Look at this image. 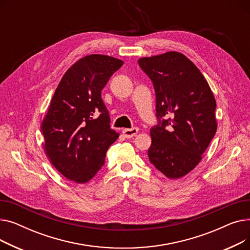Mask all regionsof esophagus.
I'll use <instances>...</instances> for the list:
<instances>
[{
    "mask_svg": "<svg viewBox=\"0 0 250 250\" xmlns=\"http://www.w3.org/2000/svg\"><path fill=\"white\" fill-rule=\"evenodd\" d=\"M138 132H139V128H138L137 126H134V127H132V128H125V129L123 130V134L125 135V138L129 139V138L135 137V136L138 134Z\"/></svg>",
    "mask_w": 250,
    "mask_h": 250,
    "instance_id": "obj_1",
    "label": "esophagus"
}]
</instances>
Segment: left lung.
I'll list each match as a JSON object with an SVG mask.
<instances>
[{
    "label": "left lung",
    "mask_w": 250,
    "mask_h": 250,
    "mask_svg": "<svg viewBox=\"0 0 250 250\" xmlns=\"http://www.w3.org/2000/svg\"><path fill=\"white\" fill-rule=\"evenodd\" d=\"M153 83L156 117L150 162L168 178H179L199 164L216 130V100L194 63L176 51L138 61Z\"/></svg>",
    "instance_id": "left-lung-1"
}]
</instances>
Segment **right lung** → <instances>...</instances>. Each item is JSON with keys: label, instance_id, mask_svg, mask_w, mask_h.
Here are the masks:
<instances>
[{"label": "right lung", "instance_id": "1", "mask_svg": "<svg viewBox=\"0 0 250 250\" xmlns=\"http://www.w3.org/2000/svg\"><path fill=\"white\" fill-rule=\"evenodd\" d=\"M123 61L90 55L65 72L42 125L44 149L58 171L74 182L93 178L120 134L110 127L101 91Z\"/></svg>", "mask_w": 250, "mask_h": 250}]
</instances>
